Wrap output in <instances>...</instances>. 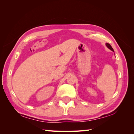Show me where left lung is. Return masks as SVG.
Segmentation results:
<instances>
[{
  "label": "left lung",
  "mask_w": 134,
  "mask_h": 134,
  "mask_svg": "<svg viewBox=\"0 0 134 134\" xmlns=\"http://www.w3.org/2000/svg\"><path fill=\"white\" fill-rule=\"evenodd\" d=\"M106 46H107V47L108 48H109V49H110L111 51H112L113 52H114V51H113V48H112V47H111V45H110L109 44H108V43H106Z\"/></svg>",
  "instance_id": "obj_1"
}]
</instances>
